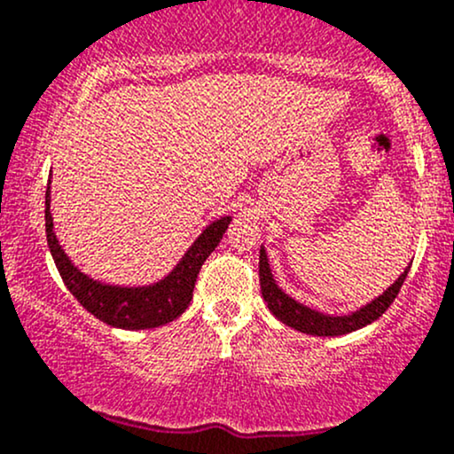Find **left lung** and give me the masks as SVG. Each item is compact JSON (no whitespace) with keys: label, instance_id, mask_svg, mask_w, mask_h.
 I'll use <instances>...</instances> for the list:
<instances>
[{"label":"left lung","instance_id":"1","mask_svg":"<svg viewBox=\"0 0 454 454\" xmlns=\"http://www.w3.org/2000/svg\"><path fill=\"white\" fill-rule=\"evenodd\" d=\"M407 272H410V266L403 270V274H401L384 294L378 295L375 300H371L369 304H364V307H360L358 310H354V313L325 315L322 310L310 309L307 304L294 300L289 294H285L277 285V281H274L272 270H270L268 263L266 248L262 247V251H259V283H262V295L263 300H266L270 313H272L278 322L289 325V328L304 334H315V337H340V334L354 333V330L364 328V325L380 319L381 315L386 313V309L395 302Z\"/></svg>","mask_w":454,"mask_h":454}]
</instances>
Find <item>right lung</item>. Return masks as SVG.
<instances>
[{
	"mask_svg": "<svg viewBox=\"0 0 454 454\" xmlns=\"http://www.w3.org/2000/svg\"><path fill=\"white\" fill-rule=\"evenodd\" d=\"M51 184V180H49ZM231 216H221L212 221L201 231V236L191 244L184 257L176 263L167 277L152 285L126 287V285H109L96 281L90 274L81 272L64 253L62 244L53 231V216H51V186L44 195V227H47L49 251L53 254L59 277L70 294L81 302V307L90 310L96 319L105 322L111 328L121 330H150L159 328L180 317L192 300L197 274L210 253L223 240Z\"/></svg>",
	"mask_w": 454,
	"mask_h": 454,
	"instance_id": "right-lung-1",
	"label": "right lung"
}]
</instances>
